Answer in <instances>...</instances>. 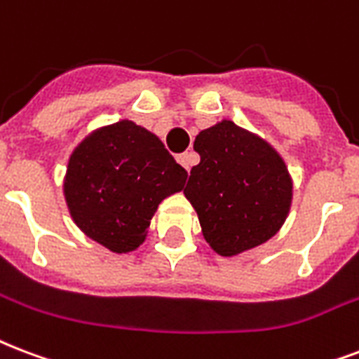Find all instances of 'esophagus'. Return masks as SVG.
Here are the masks:
<instances>
[{
	"mask_svg": "<svg viewBox=\"0 0 359 359\" xmlns=\"http://www.w3.org/2000/svg\"><path fill=\"white\" fill-rule=\"evenodd\" d=\"M177 161H179L186 171H190L191 165L198 163V154H196V152H182V154L177 156Z\"/></svg>",
	"mask_w": 359,
	"mask_h": 359,
	"instance_id": "esophagus-1",
	"label": "esophagus"
}]
</instances>
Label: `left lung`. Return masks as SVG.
<instances>
[{"mask_svg": "<svg viewBox=\"0 0 359 359\" xmlns=\"http://www.w3.org/2000/svg\"><path fill=\"white\" fill-rule=\"evenodd\" d=\"M194 150L201 161L191 168L184 196L210 248L233 258L275 237L294 199L292 175L277 149L224 118L199 131Z\"/></svg>", "mask_w": 359, "mask_h": 359, "instance_id": "left-lung-1", "label": "left lung"}]
</instances>
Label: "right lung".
<instances>
[{
    "instance_id": "right-lung-1",
    "label": "right lung",
    "mask_w": 359,
    "mask_h": 359,
    "mask_svg": "<svg viewBox=\"0 0 359 359\" xmlns=\"http://www.w3.org/2000/svg\"><path fill=\"white\" fill-rule=\"evenodd\" d=\"M186 177L152 131L118 120L90 131L73 149L64 198L82 233L128 254L143 245L158 205L182 190Z\"/></svg>"
}]
</instances>
